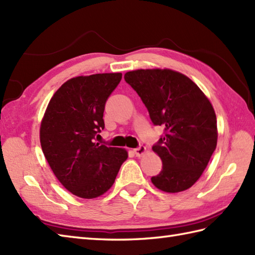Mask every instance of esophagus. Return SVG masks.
Instances as JSON below:
<instances>
[{
	"label": "esophagus",
	"mask_w": 255,
	"mask_h": 255,
	"mask_svg": "<svg viewBox=\"0 0 255 255\" xmlns=\"http://www.w3.org/2000/svg\"><path fill=\"white\" fill-rule=\"evenodd\" d=\"M145 152V147L144 145H139L138 148H136V149H133V153L136 154L137 156H140V155H142L143 153Z\"/></svg>",
	"instance_id": "obj_1"
}]
</instances>
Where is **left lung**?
<instances>
[{
	"label": "left lung",
	"mask_w": 255,
	"mask_h": 255,
	"mask_svg": "<svg viewBox=\"0 0 255 255\" xmlns=\"http://www.w3.org/2000/svg\"><path fill=\"white\" fill-rule=\"evenodd\" d=\"M125 81L137 92L154 126L163 134L153 144L162 170L151 177L166 193L193 186L217 145V119L209 100L186 75L172 70H136Z\"/></svg>",
	"instance_id": "left-lung-1"
}]
</instances>
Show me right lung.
<instances>
[{"instance_id": "right-lung-1", "label": "right lung", "mask_w": 255, "mask_h": 255, "mask_svg": "<svg viewBox=\"0 0 255 255\" xmlns=\"http://www.w3.org/2000/svg\"><path fill=\"white\" fill-rule=\"evenodd\" d=\"M122 73L77 77L61 85L48 104L40 126L42 152L69 192L95 198L115 182L127 151L97 143L104 129L105 103Z\"/></svg>"}]
</instances>
